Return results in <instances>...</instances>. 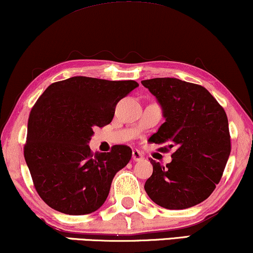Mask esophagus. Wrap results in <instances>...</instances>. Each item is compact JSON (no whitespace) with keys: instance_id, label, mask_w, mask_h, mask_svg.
I'll use <instances>...</instances> for the list:
<instances>
[{"instance_id":"1","label":"esophagus","mask_w":253,"mask_h":253,"mask_svg":"<svg viewBox=\"0 0 253 253\" xmlns=\"http://www.w3.org/2000/svg\"><path fill=\"white\" fill-rule=\"evenodd\" d=\"M132 160L135 162H141V161L144 160V156H143L141 151L132 150Z\"/></svg>"}]
</instances>
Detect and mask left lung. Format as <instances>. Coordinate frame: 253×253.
<instances>
[{"mask_svg": "<svg viewBox=\"0 0 253 253\" xmlns=\"http://www.w3.org/2000/svg\"><path fill=\"white\" fill-rule=\"evenodd\" d=\"M142 84L157 99L165 118L150 141L174 148L167 167L150 158L154 171L145 191L164 209L195 207L213 192L229 160L231 142L225 111L197 84L171 77Z\"/></svg>", "mask_w": 253, "mask_h": 253, "instance_id": "left-lung-1", "label": "left lung"}]
</instances>
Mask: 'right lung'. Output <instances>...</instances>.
I'll use <instances>...</instances> for the list:
<instances>
[{
  "instance_id": "1",
  "label": "right lung",
  "mask_w": 253,
  "mask_h": 253,
  "mask_svg": "<svg viewBox=\"0 0 253 253\" xmlns=\"http://www.w3.org/2000/svg\"><path fill=\"white\" fill-rule=\"evenodd\" d=\"M135 81L75 76L52 83L37 99L28 121L24 160L40 197L65 214H88L104 204L111 182L131 160L126 145L110 152L90 150L93 127L114 118Z\"/></svg>"
}]
</instances>
